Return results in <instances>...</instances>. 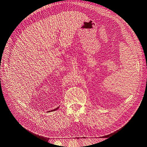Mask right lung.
<instances>
[{
    "mask_svg": "<svg viewBox=\"0 0 147 147\" xmlns=\"http://www.w3.org/2000/svg\"><path fill=\"white\" fill-rule=\"evenodd\" d=\"M59 107H57V108H56V109H55L54 110H51V111H55V110H57V109H59Z\"/></svg>",
    "mask_w": 147,
    "mask_h": 147,
    "instance_id": "1",
    "label": "right lung"
}]
</instances>
